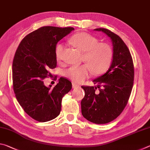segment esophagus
<instances>
[{"label":"esophagus","mask_w":150,"mask_h":150,"mask_svg":"<svg viewBox=\"0 0 150 150\" xmlns=\"http://www.w3.org/2000/svg\"><path fill=\"white\" fill-rule=\"evenodd\" d=\"M72 86H73V88H78V87H80L79 85H77V84H76V83H72Z\"/></svg>","instance_id":"34e87169"}]
</instances>
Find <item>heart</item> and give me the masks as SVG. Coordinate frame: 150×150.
<instances>
[{
	"label": "heart",
	"instance_id": "1",
	"mask_svg": "<svg viewBox=\"0 0 150 150\" xmlns=\"http://www.w3.org/2000/svg\"><path fill=\"white\" fill-rule=\"evenodd\" d=\"M73 45L83 52V62L87 64L71 66L65 71V75L75 83H81L89 77L91 72L101 75L108 69L112 60V48L105 43H98L92 35L85 32L75 34L69 40ZM64 45L58 43L55 47V57L57 61L62 59Z\"/></svg>",
	"mask_w": 150,
	"mask_h": 150
}]
</instances>
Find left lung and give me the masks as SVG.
I'll return each instance as SVG.
<instances>
[{
	"label": "left lung",
	"mask_w": 150,
	"mask_h": 150,
	"mask_svg": "<svg viewBox=\"0 0 150 150\" xmlns=\"http://www.w3.org/2000/svg\"><path fill=\"white\" fill-rule=\"evenodd\" d=\"M94 30L110 38L113 56L107 71L93 81L97 87H81L85 93L81 112L91 122L106 124L117 118L127 105L133 87L134 64L128 47L118 35L105 28ZM97 87L100 91L96 93Z\"/></svg>",
	"instance_id": "8db88e82"
}]
</instances>
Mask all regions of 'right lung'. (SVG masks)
<instances>
[{"instance_id":"1","label":"right lung","mask_w":150,"mask_h":150,"mask_svg":"<svg viewBox=\"0 0 150 150\" xmlns=\"http://www.w3.org/2000/svg\"><path fill=\"white\" fill-rule=\"evenodd\" d=\"M75 29L72 27L44 26L27 35L15 53L12 81L16 98L30 117L38 122L52 120L59 115L63 96L72 84L61 77L53 88L43 79L48 70L57 65L55 47L57 42Z\"/></svg>"}]
</instances>
